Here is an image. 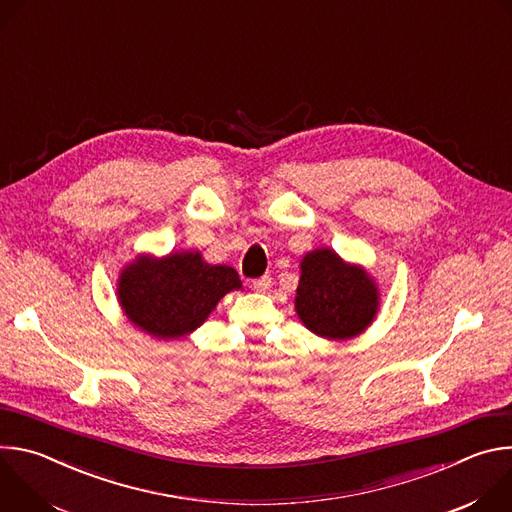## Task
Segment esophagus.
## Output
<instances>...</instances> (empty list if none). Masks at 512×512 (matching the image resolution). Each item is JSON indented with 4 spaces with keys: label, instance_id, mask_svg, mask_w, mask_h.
<instances>
[{
    "label": "esophagus",
    "instance_id": "34e87169",
    "mask_svg": "<svg viewBox=\"0 0 512 512\" xmlns=\"http://www.w3.org/2000/svg\"><path fill=\"white\" fill-rule=\"evenodd\" d=\"M271 277L269 275H263V277H259V279H255L253 283H251V287L255 289V291H259V294H263V291H267L269 287H271Z\"/></svg>",
    "mask_w": 512,
    "mask_h": 512
}]
</instances>
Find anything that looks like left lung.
I'll list each match as a JSON object with an SVG mask.
<instances>
[{"mask_svg": "<svg viewBox=\"0 0 512 512\" xmlns=\"http://www.w3.org/2000/svg\"><path fill=\"white\" fill-rule=\"evenodd\" d=\"M379 306L375 277L334 249H312L300 261L296 314L316 336L334 342L356 338L375 322Z\"/></svg>", "mask_w": 512, "mask_h": 512, "instance_id": "1", "label": "left lung"}]
</instances>
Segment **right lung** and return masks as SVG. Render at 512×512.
Listing matches in <instances>:
<instances>
[{"label": "right lung", "mask_w": 512, "mask_h": 512, "mask_svg": "<svg viewBox=\"0 0 512 512\" xmlns=\"http://www.w3.org/2000/svg\"><path fill=\"white\" fill-rule=\"evenodd\" d=\"M231 265H212L200 251L137 255L117 279L125 318L152 338L178 340L200 328L229 291L241 289Z\"/></svg>", "instance_id": "1"}]
</instances>
